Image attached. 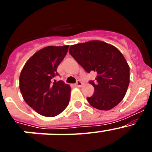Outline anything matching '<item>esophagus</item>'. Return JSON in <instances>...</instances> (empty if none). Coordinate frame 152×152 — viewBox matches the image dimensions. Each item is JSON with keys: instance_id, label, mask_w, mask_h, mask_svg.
<instances>
[{"instance_id": "obj_1", "label": "esophagus", "mask_w": 152, "mask_h": 152, "mask_svg": "<svg viewBox=\"0 0 152 152\" xmlns=\"http://www.w3.org/2000/svg\"><path fill=\"white\" fill-rule=\"evenodd\" d=\"M82 85H83V83L81 82V81H80V80H77L76 84H75V86H77V87H81Z\"/></svg>"}]
</instances>
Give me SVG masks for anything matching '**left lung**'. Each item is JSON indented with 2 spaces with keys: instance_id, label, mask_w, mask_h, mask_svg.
<instances>
[{
  "instance_id": "obj_1",
  "label": "left lung",
  "mask_w": 152,
  "mask_h": 152,
  "mask_svg": "<svg viewBox=\"0 0 152 152\" xmlns=\"http://www.w3.org/2000/svg\"><path fill=\"white\" fill-rule=\"evenodd\" d=\"M69 53L86 72L96 73L94 81H90L94 94L87 97L93 107L110 110L123 100L129 84V66L117 48L92 40L71 45Z\"/></svg>"
}]
</instances>
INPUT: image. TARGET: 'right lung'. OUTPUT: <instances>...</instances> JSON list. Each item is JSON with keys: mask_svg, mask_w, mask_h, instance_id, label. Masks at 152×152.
Returning a JSON list of instances; mask_svg holds the SVG:
<instances>
[{"mask_svg": "<svg viewBox=\"0 0 152 152\" xmlns=\"http://www.w3.org/2000/svg\"><path fill=\"white\" fill-rule=\"evenodd\" d=\"M69 45L47 46L31 56L20 75L23 98L36 113L47 117L56 116L68 107L71 87L62 80L52 83L57 68L66 56Z\"/></svg>", "mask_w": 152, "mask_h": 152, "instance_id": "right-lung-1", "label": "right lung"}]
</instances>
